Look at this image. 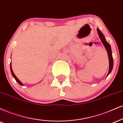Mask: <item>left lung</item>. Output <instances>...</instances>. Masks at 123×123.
Listing matches in <instances>:
<instances>
[{"mask_svg":"<svg viewBox=\"0 0 123 123\" xmlns=\"http://www.w3.org/2000/svg\"><path fill=\"white\" fill-rule=\"evenodd\" d=\"M97 31H98V35L99 36L100 39H101V42L103 44L104 47H105L106 50H107V53H108V58H109V64H110V67H109V71L107 76H108L111 72L113 68V57H112V51H111V45L108 42H107L104 37V35L102 34V32L100 31L98 28H97Z\"/></svg>","mask_w":123,"mask_h":123,"instance_id":"obj_1","label":"left lung"}]
</instances>
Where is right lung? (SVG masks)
<instances>
[{"label":"right lung","instance_id":"right-lung-1","mask_svg":"<svg viewBox=\"0 0 123 123\" xmlns=\"http://www.w3.org/2000/svg\"><path fill=\"white\" fill-rule=\"evenodd\" d=\"M10 69H11V74H12V76L13 77V78H14V79L15 80H16V81H17V82L19 83V84H20V85H21V86H23V83L21 82L20 81V80L16 78V76H15V75L14 74V73H13V71H12V67H11V64H10Z\"/></svg>","mask_w":123,"mask_h":123}]
</instances>
